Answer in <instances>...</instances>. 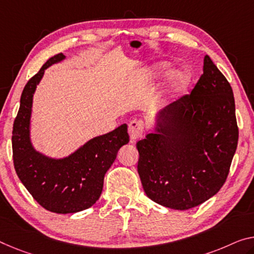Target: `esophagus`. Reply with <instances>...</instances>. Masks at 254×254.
<instances>
[{
  "label": "esophagus",
  "instance_id": "34e87169",
  "mask_svg": "<svg viewBox=\"0 0 254 254\" xmlns=\"http://www.w3.org/2000/svg\"><path fill=\"white\" fill-rule=\"evenodd\" d=\"M143 130H144V123L142 120L135 119L128 125V132H129V136L132 140L142 137Z\"/></svg>",
  "mask_w": 254,
  "mask_h": 254
}]
</instances>
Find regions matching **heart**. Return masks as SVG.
<instances>
[{"label":"heart","instance_id":"heart-1","mask_svg":"<svg viewBox=\"0 0 254 254\" xmlns=\"http://www.w3.org/2000/svg\"><path fill=\"white\" fill-rule=\"evenodd\" d=\"M168 69V64H158L157 68L154 69L153 73L154 75H162L165 73ZM190 80V75L186 70H176L171 73L170 76V83L171 87H173L175 91L182 92L189 86Z\"/></svg>","mask_w":254,"mask_h":254}]
</instances>
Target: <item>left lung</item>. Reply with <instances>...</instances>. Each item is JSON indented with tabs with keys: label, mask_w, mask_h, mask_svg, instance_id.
<instances>
[{
	"label": "left lung",
	"mask_w": 254,
	"mask_h": 254,
	"mask_svg": "<svg viewBox=\"0 0 254 254\" xmlns=\"http://www.w3.org/2000/svg\"><path fill=\"white\" fill-rule=\"evenodd\" d=\"M237 140L232 86L205 56L190 94L162 109L155 131L136 144L144 192L170 209L200 205L225 184Z\"/></svg>",
	"instance_id": "obj_1"
}]
</instances>
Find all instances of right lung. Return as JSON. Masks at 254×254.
<instances>
[{"label":"right lung","mask_w":254,"mask_h":254,"mask_svg":"<svg viewBox=\"0 0 254 254\" xmlns=\"http://www.w3.org/2000/svg\"><path fill=\"white\" fill-rule=\"evenodd\" d=\"M62 53L45 62L26 84L12 130L15 173L23 186L43 208L56 213H75L99 200L104 175L116 160L120 147L129 142L127 125L88 140L64 159H52L34 149L29 126L33 95L46 68L64 59Z\"/></svg>","instance_id":"obj_1"}]
</instances>
